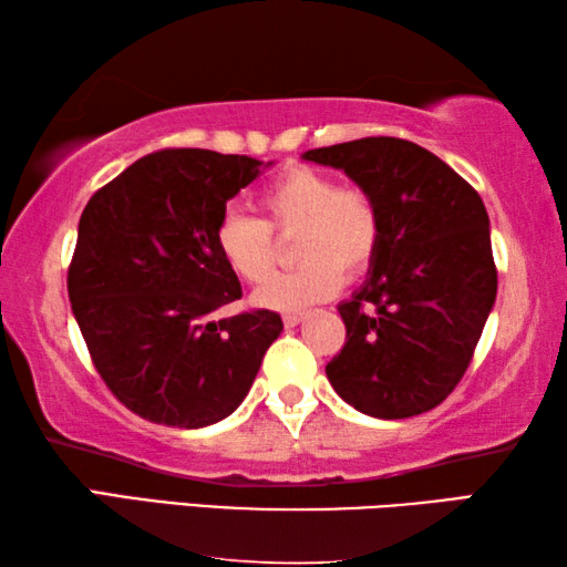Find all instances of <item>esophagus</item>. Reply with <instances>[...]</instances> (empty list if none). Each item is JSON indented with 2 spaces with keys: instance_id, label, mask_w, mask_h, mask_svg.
Returning <instances> with one entry per match:
<instances>
[{
  "instance_id": "1",
  "label": "esophagus",
  "mask_w": 567,
  "mask_h": 567,
  "mask_svg": "<svg viewBox=\"0 0 567 567\" xmlns=\"http://www.w3.org/2000/svg\"><path fill=\"white\" fill-rule=\"evenodd\" d=\"M300 320H302V312H287L282 318L285 328H295V324H300Z\"/></svg>"
}]
</instances>
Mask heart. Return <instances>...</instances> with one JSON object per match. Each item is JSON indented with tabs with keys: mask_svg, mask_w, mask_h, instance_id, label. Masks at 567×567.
Wrapping results in <instances>:
<instances>
[{
	"mask_svg": "<svg viewBox=\"0 0 567 567\" xmlns=\"http://www.w3.org/2000/svg\"><path fill=\"white\" fill-rule=\"evenodd\" d=\"M262 219L225 213L215 245L239 280L262 285L275 270V235H292L300 267L277 275L255 295L267 310L295 312L322 302L375 262L382 219L378 203L358 185H338L324 172L290 165L260 192Z\"/></svg>",
	"mask_w": 567,
	"mask_h": 567,
	"instance_id": "b5f03b06",
	"label": "heart"
}]
</instances>
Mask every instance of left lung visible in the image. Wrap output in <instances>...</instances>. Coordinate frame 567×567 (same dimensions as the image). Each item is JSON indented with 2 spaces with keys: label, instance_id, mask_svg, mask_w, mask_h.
<instances>
[{
  "label": "left lung",
  "instance_id": "obj_1",
  "mask_svg": "<svg viewBox=\"0 0 567 567\" xmlns=\"http://www.w3.org/2000/svg\"><path fill=\"white\" fill-rule=\"evenodd\" d=\"M378 203L370 277L342 302L334 392L364 415L402 420L437 408L463 380L497 295L491 219L477 192L415 142L362 137L310 150Z\"/></svg>",
  "mask_w": 567,
  "mask_h": 567
}]
</instances>
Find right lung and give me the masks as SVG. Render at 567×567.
Segmentation results:
<instances>
[{
  "mask_svg": "<svg viewBox=\"0 0 567 567\" xmlns=\"http://www.w3.org/2000/svg\"><path fill=\"white\" fill-rule=\"evenodd\" d=\"M260 165L213 150H159L90 197L66 272L94 370L124 408L169 427L233 415L252 388L280 315L225 318L243 297L215 229Z\"/></svg>",
  "mask_w": 567,
  "mask_h": 567,
  "instance_id": "obj_1",
  "label": "right lung"
}]
</instances>
